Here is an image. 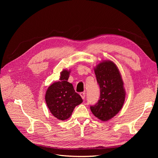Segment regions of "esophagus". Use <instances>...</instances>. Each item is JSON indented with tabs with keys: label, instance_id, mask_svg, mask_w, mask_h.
Here are the masks:
<instances>
[{
	"label": "esophagus",
	"instance_id": "1",
	"mask_svg": "<svg viewBox=\"0 0 158 158\" xmlns=\"http://www.w3.org/2000/svg\"><path fill=\"white\" fill-rule=\"evenodd\" d=\"M80 96L82 97V98L83 99H84L85 96V92H81V93L80 94Z\"/></svg>",
	"mask_w": 158,
	"mask_h": 158
}]
</instances>
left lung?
I'll return each mask as SVG.
<instances>
[{
	"label": "left lung",
	"instance_id": "obj_1",
	"mask_svg": "<svg viewBox=\"0 0 158 158\" xmlns=\"http://www.w3.org/2000/svg\"><path fill=\"white\" fill-rule=\"evenodd\" d=\"M94 72L100 88V99L90 109L99 120L107 121L123 106L126 95L124 83L118 67L111 60L100 62Z\"/></svg>",
	"mask_w": 158,
	"mask_h": 158
}]
</instances>
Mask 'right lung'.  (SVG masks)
<instances>
[{
    "label": "right lung",
    "mask_w": 158,
    "mask_h": 158,
    "mask_svg": "<svg viewBox=\"0 0 158 158\" xmlns=\"http://www.w3.org/2000/svg\"><path fill=\"white\" fill-rule=\"evenodd\" d=\"M70 70L60 73V81L52 84L47 88L45 102L52 115L60 121L68 119L76 106L83 102L80 95L75 92L73 84L68 82Z\"/></svg>",
    "instance_id": "1"
}]
</instances>
